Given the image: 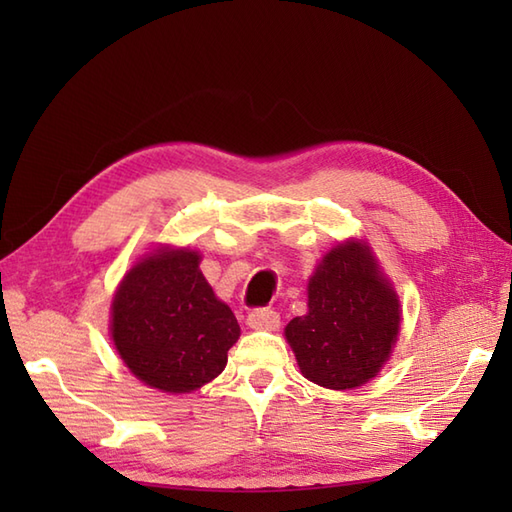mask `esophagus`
Wrapping results in <instances>:
<instances>
[{
    "mask_svg": "<svg viewBox=\"0 0 512 512\" xmlns=\"http://www.w3.org/2000/svg\"><path fill=\"white\" fill-rule=\"evenodd\" d=\"M246 323H248V328H253V330H270V332H273L281 325V319L273 308H257V310L248 314Z\"/></svg>",
    "mask_w": 512,
    "mask_h": 512,
    "instance_id": "obj_1",
    "label": "esophagus"
}]
</instances>
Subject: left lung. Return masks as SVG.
<instances>
[{"label": "left lung", "mask_w": 512, "mask_h": 512, "mask_svg": "<svg viewBox=\"0 0 512 512\" xmlns=\"http://www.w3.org/2000/svg\"><path fill=\"white\" fill-rule=\"evenodd\" d=\"M400 328L396 292L361 242L339 244L308 284V314L286 325L301 374L328 389L367 383L389 358Z\"/></svg>", "instance_id": "obj_1"}]
</instances>
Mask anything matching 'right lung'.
Here are the masks:
<instances>
[{"label": "right lung", "mask_w": 512, "mask_h": 512, "mask_svg": "<svg viewBox=\"0 0 512 512\" xmlns=\"http://www.w3.org/2000/svg\"><path fill=\"white\" fill-rule=\"evenodd\" d=\"M191 250H158L138 262L112 303V339L149 387L184 394L226 367L239 339L231 308L213 295Z\"/></svg>", "instance_id": "right-lung-1"}]
</instances>
